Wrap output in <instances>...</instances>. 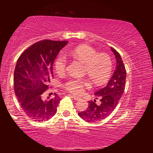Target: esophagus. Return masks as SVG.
Instances as JSON below:
<instances>
[{"instance_id":"esophagus-1","label":"esophagus","mask_w":153,"mask_h":153,"mask_svg":"<svg viewBox=\"0 0 153 153\" xmlns=\"http://www.w3.org/2000/svg\"><path fill=\"white\" fill-rule=\"evenodd\" d=\"M69 96H71V97H72V98H74V100H79L80 99H81V98H80V97H77V96H75V95H71V94H69Z\"/></svg>"}]
</instances>
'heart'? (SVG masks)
<instances>
[{
	"mask_svg": "<svg viewBox=\"0 0 153 153\" xmlns=\"http://www.w3.org/2000/svg\"><path fill=\"white\" fill-rule=\"evenodd\" d=\"M64 53L65 55L59 54L55 62V68L58 74H63L65 71L67 64L66 55L84 63V73L87 74L97 86L105 84L111 77L113 62L107 54L98 53L94 48L87 45L67 48ZM90 86V83L87 79L70 78L63 84L65 89L76 94H82L85 88Z\"/></svg>",
	"mask_w": 153,
	"mask_h": 153,
	"instance_id": "obj_1",
	"label": "heart"
}]
</instances>
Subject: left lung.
Returning <instances> with one entry per match:
<instances>
[{
    "label": "left lung",
    "mask_w": 153,
    "mask_h": 153,
    "mask_svg": "<svg viewBox=\"0 0 153 153\" xmlns=\"http://www.w3.org/2000/svg\"><path fill=\"white\" fill-rule=\"evenodd\" d=\"M111 49L115 56L117 63L115 70L107 86L94 93L96 99L99 98L100 104L97 105L96 100L90 101L87 109L78 113L79 117L87 122L100 121L109 115L117 105L125 90L126 79L125 66L120 53L113 48Z\"/></svg>",
    "instance_id": "left-lung-1"
}]
</instances>
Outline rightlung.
Masks as SVG:
<instances>
[{
    "instance_id": "1",
    "label": "right lung",
    "mask_w": 153,
    "mask_h": 153,
    "mask_svg": "<svg viewBox=\"0 0 153 153\" xmlns=\"http://www.w3.org/2000/svg\"><path fill=\"white\" fill-rule=\"evenodd\" d=\"M68 41L43 40L23 52L17 61L13 81L15 95L27 117L36 121L50 120L56 113L60 98L43 97L53 77L56 56Z\"/></svg>"
}]
</instances>
